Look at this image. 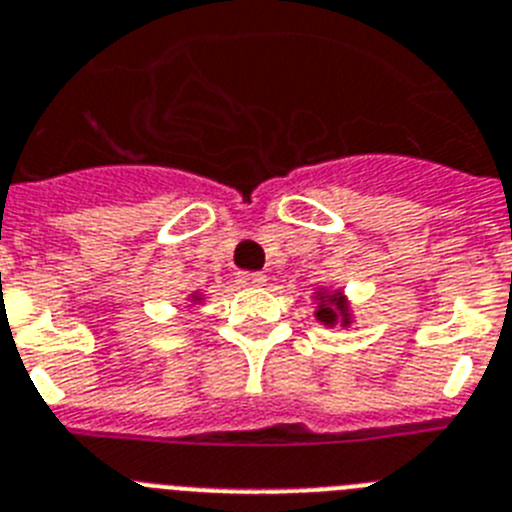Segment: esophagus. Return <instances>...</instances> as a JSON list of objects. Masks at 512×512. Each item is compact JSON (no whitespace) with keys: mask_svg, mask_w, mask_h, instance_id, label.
<instances>
[{"mask_svg":"<svg viewBox=\"0 0 512 512\" xmlns=\"http://www.w3.org/2000/svg\"><path fill=\"white\" fill-rule=\"evenodd\" d=\"M265 281H268L265 273H239V283L242 286H262Z\"/></svg>","mask_w":512,"mask_h":512,"instance_id":"esophagus-1","label":"esophagus"}]
</instances>
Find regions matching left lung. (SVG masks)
<instances>
[{"instance_id": "8db88e82", "label": "left lung", "mask_w": 512, "mask_h": 512, "mask_svg": "<svg viewBox=\"0 0 512 512\" xmlns=\"http://www.w3.org/2000/svg\"><path fill=\"white\" fill-rule=\"evenodd\" d=\"M314 301V319L327 330H348L355 322L353 301L348 299L345 288L340 286H319L311 296Z\"/></svg>"}]
</instances>
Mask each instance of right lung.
<instances>
[{"mask_svg":"<svg viewBox=\"0 0 512 512\" xmlns=\"http://www.w3.org/2000/svg\"><path fill=\"white\" fill-rule=\"evenodd\" d=\"M185 299H188L190 306H203V304H206V293H203V291H190L188 296H185Z\"/></svg>","mask_w":512,"mask_h":512,"instance_id":"right-lung-1","label":"right lung"}]
</instances>
